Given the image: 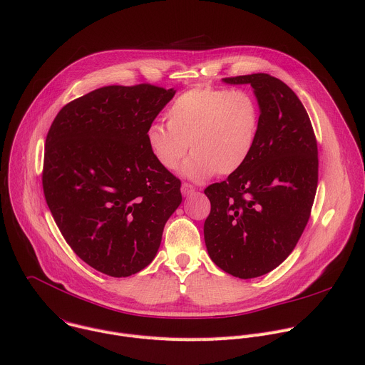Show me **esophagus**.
<instances>
[{
	"label": "esophagus",
	"instance_id": "34e87169",
	"mask_svg": "<svg viewBox=\"0 0 365 365\" xmlns=\"http://www.w3.org/2000/svg\"><path fill=\"white\" fill-rule=\"evenodd\" d=\"M180 190H182V195H183V196H190V195H193V193L196 192L195 186L190 185V183H186V182L182 185V189H180Z\"/></svg>",
	"mask_w": 365,
	"mask_h": 365
}]
</instances>
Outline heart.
<instances>
[{"label":"heart","instance_id":"heart-1","mask_svg":"<svg viewBox=\"0 0 365 365\" xmlns=\"http://www.w3.org/2000/svg\"><path fill=\"white\" fill-rule=\"evenodd\" d=\"M257 129L259 108L250 93L196 87L173 102L168 125L150 123L145 138L151 155L165 170H175L190 147L192 155L182 173L192 180H205L242 169Z\"/></svg>","mask_w":365,"mask_h":365}]
</instances>
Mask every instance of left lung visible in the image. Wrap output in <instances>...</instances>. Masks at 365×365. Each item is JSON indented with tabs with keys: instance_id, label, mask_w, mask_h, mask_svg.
<instances>
[{
	"instance_id": "left-lung-1",
	"label": "left lung",
	"mask_w": 365,
	"mask_h": 365,
	"mask_svg": "<svg viewBox=\"0 0 365 365\" xmlns=\"http://www.w3.org/2000/svg\"><path fill=\"white\" fill-rule=\"evenodd\" d=\"M250 84L260 115L255 147L243 168L204 192L210 257L224 272L256 278L289 256L310 218L319 158L310 118L297 94L269 74L222 78Z\"/></svg>"
}]
</instances>
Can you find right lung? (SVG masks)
Returning <instances> with one entry per match:
<instances>
[{
  "label": "right lung",
  "instance_id": "1",
  "mask_svg": "<svg viewBox=\"0 0 365 365\" xmlns=\"http://www.w3.org/2000/svg\"><path fill=\"white\" fill-rule=\"evenodd\" d=\"M175 93L153 84L97 88L65 105L46 135V204L74 253L109 277L151 263L182 202L180 180L145 138Z\"/></svg>",
  "mask_w": 365,
  "mask_h": 365
}]
</instances>
